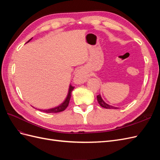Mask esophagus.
<instances>
[{
    "label": "esophagus",
    "mask_w": 160,
    "mask_h": 160,
    "mask_svg": "<svg viewBox=\"0 0 160 160\" xmlns=\"http://www.w3.org/2000/svg\"><path fill=\"white\" fill-rule=\"evenodd\" d=\"M88 79V72L85 69H79L77 70L75 74L74 81L76 83H83Z\"/></svg>",
    "instance_id": "esophagus-1"
}]
</instances>
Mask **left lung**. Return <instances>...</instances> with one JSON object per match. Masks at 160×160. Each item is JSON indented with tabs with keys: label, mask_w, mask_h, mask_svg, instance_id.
<instances>
[{
	"label": "left lung",
	"mask_w": 160,
	"mask_h": 160,
	"mask_svg": "<svg viewBox=\"0 0 160 160\" xmlns=\"http://www.w3.org/2000/svg\"><path fill=\"white\" fill-rule=\"evenodd\" d=\"M97 98H98V101L99 104L101 106L102 108H104L105 109H118V108H115L113 107V106H111V105H109L108 104L106 103L105 102H104V101L102 99V98H101V97L100 95H98V96H97Z\"/></svg>",
	"instance_id": "1"
}]
</instances>
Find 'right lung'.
Segmentation results:
<instances>
[{
    "instance_id": "right-lung-1",
    "label": "right lung",
    "mask_w": 160,
    "mask_h": 160,
    "mask_svg": "<svg viewBox=\"0 0 160 160\" xmlns=\"http://www.w3.org/2000/svg\"><path fill=\"white\" fill-rule=\"evenodd\" d=\"M31 39H32V38H31L30 40H28V42H29ZM73 89H74V87H72V85H70L69 89V93H68V95H67L66 99L65 100L63 103L61 104L60 105L58 106V107L52 108V109H47V110H42V109H38V110L43 111V112L49 113H59V112H61V111H63L67 107H68L69 103V101H70L71 97V92H72V90H73Z\"/></svg>"
}]
</instances>
